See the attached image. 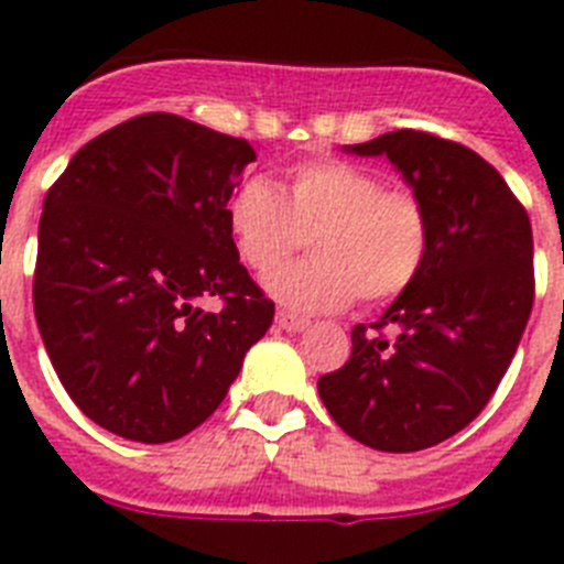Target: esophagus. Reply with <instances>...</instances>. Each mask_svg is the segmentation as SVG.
I'll return each mask as SVG.
<instances>
[{
	"label": "esophagus",
	"mask_w": 564,
	"mask_h": 564,
	"mask_svg": "<svg viewBox=\"0 0 564 564\" xmlns=\"http://www.w3.org/2000/svg\"><path fill=\"white\" fill-rule=\"evenodd\" d=\"M276 325L282 327L285 333H302V330H307V325H311V322L302 316H296V313H291V311H279Z\"/></svg>",
	"instance_id": "34e87169"
}]
</instances>
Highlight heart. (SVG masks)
<instances>
[{
	"label": "heart",
	"mask_w": 564,
	"mask_h": 564,
	"mask_svg": "<svg viewBox=\"0 0 564 564\" xmlns=\"http://www.w3.org/2000/svg\"><path fill=\"white\" fill-rule=\"evenodd\" d=\"M228 231L239 259L265 273L314 239V259L265 276V291L296 313L390 302L410 291L430 257V214L410 188H387L381 174L344 161L291 169L288 192L248 177L228 200Z\"/></svg>",
	"instance_id": "b5f03b06"
}]
</instances>
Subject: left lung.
Listing matches in <instances>:
<instances>
[{
  "instance_id": "left-lung-1",
  "label": "left lung",
  "mask_w": 564,
  "mask_h": 564,
  "mask_svg": "<svg viewBox=\"0 0 564 564\" xmlns=\"http://www.w3.org/2000/svg\"><path fill=\"white\" fill-rule=\"evenodd\" d=\"M344 152L390 158L426 206L432 242L410 291L372 330L352 327L350 361L318 378V395L370 449H430L480 415L514 358L534 307L531 220L460 143L398 129Z\"/></svg>"
}]
</instances>
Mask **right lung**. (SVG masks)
I'll use <instances>...</instances> for the list:
<instances>
[{
  "label": "right lung",
  "instance_id": "obj_1",
  "mask_svg": "<svg viewBox=\"0 0 564 564\" xmlns=\"http://www.w3.org/2000/svg\"><path fill=\"white\" fill-rule=\"evenodd\" d=\"M257 152L149 112L73 154L44 197L33 311L58 381L112 435L169 443L226 398L273 322L228 231ZM224 299L203 312L197 297Z\"/></svg>",
  "mask_w": 564,
  "mask_h": 564
}]
</instances>
